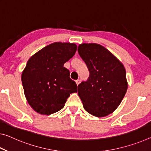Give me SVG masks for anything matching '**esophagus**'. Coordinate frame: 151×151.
I'll use <instances>...</instances> for the list:
<instances>
[{
	"label": "esophagus",
	"mask_w": 151,
	"mask_h": 151,
	"mask_svg": "<svg viewBox=\"0 0 151 151\" xmlns=\"http://www.w3.org/2000/svg\"><path fill=\"white\" fill-rule=\"evenodd\" d=\"M76 85H79V84H80V83H81V81L80 80H76Z\"/></svg>",
	"instance_id": "1"
}]
</instances>
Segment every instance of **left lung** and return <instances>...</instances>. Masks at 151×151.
<instances>
[{
    "label": "left lung",
    "mask_w": 151,
    "mask_h": 151,
    "mask_svg": "<svg viewBox=\"0 0 151 151\" xmlns=\"http://www.w3.org/2000/svg\"><path fill=\"white\" fill-rule=\"evenodd\" d=\"M78 52L90 75L78 86V94L86 111L96 117L111 114L123 99L128 88L124 65L101 45L83 43Z\"/></svg>",
    "instance_id": "left-lung-1"
}]
</instances>
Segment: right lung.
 Masks as SVG:
<instances>
[{
    "mask_svg": "<svg viewBox=\"0 0 151 151\" xmlns=\"http://www.w3.org/2000/svg\"><path fill=\"white\" fill-rule=\"evenodd\" d=\"M76 48L74 43L54 42L28 60L22 73V86L28 103L38 113L49 115L60 111L70 94L77 92L69 70L64 67Z\"/></svg>",
    "mask_w": 151,
    "mask_h": 151,
    "instance_id": "right-lung-1",
    "label": "right lung"
}]
</instances>
